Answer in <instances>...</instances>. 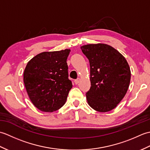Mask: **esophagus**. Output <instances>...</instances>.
<instances>
[{
	"label": "esophagus",
	"instance_id": "1",
	"mask_svg": "<svg viewBox=\"0 0 150 150\" xmlns=\"http://www.w3.org/2000/svg\"><path fill=\"white\" fill-rule=\"evenodd\" d=\"M79 82H80V79H79V78H78V79H75V80L74 81V82H75V84H79Z\"/></svg>",
	"mask_w": 150,
	"mask_h": 150
}]
</instances>
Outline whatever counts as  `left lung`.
<instances>
[{
    "mask_svg": "<svg viewBox=\"0 0 150 150\" xmlns=\"http://www.w3.org/2000/svg\"><path fill=\"white\" fill-rule=\"evenodd\" d=\"M90 66L91 87L86 95L95 111L108 112L115 108L128 90L131 71L122 54L106 44L81 47Z\"/></svg>",
    "mask_w": 150,
    "mask_h": 150,
    "instance_id": "left-lung-1",
    "label": "left lung"
}]
</instances>
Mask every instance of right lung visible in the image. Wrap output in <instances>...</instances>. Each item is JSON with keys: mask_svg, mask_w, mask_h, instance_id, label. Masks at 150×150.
Masks as SVG:
<instances>
[{"mask_svg": "<svg viewBox=\"0 0 150 150\" xmlns=\"http://www.w3.org/2000/svg\"><path fill=\"white\" fill-rule=\"evenodd\" d=\"M69 49L38 54L28 62L24 83L31 103L39 110L53 112L65 104L71 81L66 60Z\"/></svg>", "mask_w": 150, "mask_h": 150, "instance_id": "1", "label": "right lung"}]
</instances>
